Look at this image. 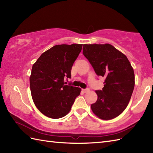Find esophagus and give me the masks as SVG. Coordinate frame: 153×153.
I'll list each match as a JSON object with an SVG mask.
<instances>
[{
  "label": "esophagus",
  "instance_id": "obj_1",
  "mask_svg": "<svg viewBox=\"0 0 153 153\" xmlns=\"http://www.w3.org/2000/svg\"><path fill=\"white\" fill-rule=\"evenodd\" d=\"M82 91L84 93H86L87 92L89 91V89H82Z\"/></svg>",
  "mask_w": 153,
  "mask_h": 153
}]
</instances>
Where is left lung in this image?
I'll use <instances>...</instances> for the list:
<instances>
[{
  "mask_svg": "<svg viewBox=\"0 0 153 153\" xmlns=\"http://www.w3.org/2000/svg\"><path fill=\"white\" fill-rule=\"evenodd\" d=\"M83 54L98 76L105 77L102 90L95 91L91 106L100 119L118 116L128 105L135 86L134 71L124 54L110 44H84Z\"/></svg>",
  "mask_w": 153,
  "mask_h": 153,
  "instance_id": "obj_1",
  "label": "left lung"
}]
</instances>
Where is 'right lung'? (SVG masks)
Segmentation results:
<instances>
[{"label":"right lung","instance_id":"add662e5","mask_svg":"<svg viewBox=\"0 0 153 153\" xmlns=\"http://www.w3.org/2000/svg\"><path fill=\"white\" fill-rule=\"evenodd\" d=\"M83 44L58 45L44 52L32 66L30 84L32 99L39 111L48 118L67 115L77 96L79 87L65 85Z\"/></svg>","mask_w":153,"mask_h":153}]
</instances>
